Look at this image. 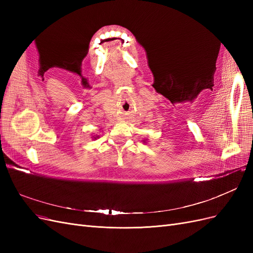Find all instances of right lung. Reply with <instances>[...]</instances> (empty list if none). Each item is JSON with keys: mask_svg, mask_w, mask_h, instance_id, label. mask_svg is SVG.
Here are the masks:
<instances>
[{"mask_svg": "<svg viewBox=\"0 0 253 253\" xmlns=\"http://www.w3.org/2000/svg\"><path fill=\"white\" fill-rule=\"evenodd\" d=\"M95 139H96V138H95Z\"/></svg>", "mask_w": 253, "mask_h": 253, "instance_id": "right-lung-1", "label": "right lung"}]
</instances>
